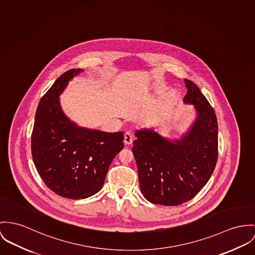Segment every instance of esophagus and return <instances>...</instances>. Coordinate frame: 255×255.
Instances as JSON below:
<instances>
[{"instance_id":"1","label":"esophagus","mask_w":255,"mask_h":255,"mask_svg":"<svg viewBox=\"0 0 255 255\" xmlns=\"http://www.w3.org/2000/svg\"><path fill=\"white\" fill-rule=\"evenodd\" d=\"M133 138H134V136H133V134L131 132H126L124 134V142H125V144H131L133 142Z\"/></svg>"}]
</instances>
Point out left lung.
<instances>
[{
	"mask_svg": "<svg viewBox=\"0 0 255 255\" xmlns=\"http://www.w3.org/2000/svg\"><path fill=\"white\" fill-rule=\"evenodd\" d=\"M185 104L197 118L181 139L171 140L152 130L136 132L132 151L137 165L140 191L152 204L181 205L207 184L218 156V126L214 109L194 82L184 79Z\"/></svg>",
	"mask_w": 255,
	"mask_h": 255,
	"instance_id": "obj_1",
	"label": "left lung"
}]
</instances>
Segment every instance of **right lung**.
<instances>
[{
    "instance_id": "1",
    "label": "right lung",
    "mask_w": 255,
    "mask_h": 255,
    "mask_svg": "<svg viewBox=\"0 0 255 255\" xmlns=\"http://www.w3.org/2000/svg\"><path fill=\"white\" fill-rule=\"evenodd\" d=\"M80 72L67 71L41 97L31 137L33 161L45 185L74 200L102 189L112 161L124 146L122 132L81 128L64 115L59 95Z\"/></svg>"
}]
</instances>
